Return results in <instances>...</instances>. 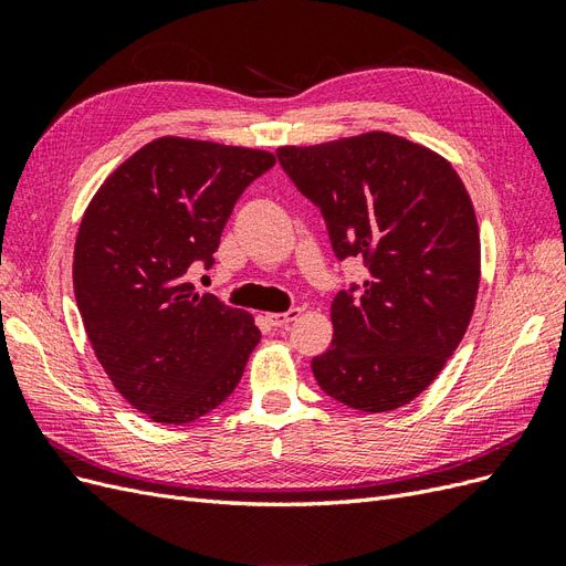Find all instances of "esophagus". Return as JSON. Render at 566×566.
Wrapping results in <instances>:
<instances>
[{"label":"esophagus","mask_w":566,"mask_h":566,"mask_svg":"<svg viewBox=\"0 0 566 566\" xmlns=\"http://www.w3.org/2000/svg\"><path fill=\"white\" fill-rule=\"evenodd\" d=\"M300 314H302L300 306H293V310H287L283 314H269V323L276 325V328H283V325H287L290 321H295Z\"/></svg>","instance_id":"34e87169"}]
</instances>
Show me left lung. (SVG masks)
<instances>
[{
	"instance_id": "1",
	"label": "left lung",
	"mask_w": 566,
	"mask_h": 566,
	"mask_svg": "<svg viewBox=\"0 0 566 566\" xmlns=\"http://www.w3.org/2000/svg\"><path fill=\"white\" fill-rule=\"evenodd\" d=\"M285 175L321 210L337 260L361 256L364 285L331 306L318 387L366 413L413 401L465 335L482 245L465 184L439 153L389 132L281 146Z\"/></svg>"
}]
</instances>
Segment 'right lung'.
Wrapping results in <instances>:
<instances>
[{"mask_svg": "<svg viewBox=\"0 0 566 566\" xmlns=\"http://www.w3.org/2000/svg\"><path fill=\"white\" fill-rule=\"evenodd\" d=\"M273 153L160 136L119 165L84 210L73 287L84 331L115 389L150 420L186 424L241 382L262 333L198 293L221 231Z\"/></svg>", "mask_w": 566, "mask_h": 566, "instance_id": "obj_1", "label": "right lung"}]
</instances>
